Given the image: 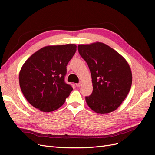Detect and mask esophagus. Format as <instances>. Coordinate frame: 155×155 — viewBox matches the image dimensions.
<instances>
[{
  "label": "esophagus",
  "instance_id": "34e87169",
  "mask_svg": "<svg viewBox=\"0 0 155 155\" xmlns=\"http://www.w3.org/2000/svg\"><path fill=\"white\" fill-rule=\"evenodd\" d=\"M81 85V82H79V83H76V86H77L78 87H80Z\"/></svg>",
  "mask_w": 155,
  "mask_h": 155
}]
</instances>
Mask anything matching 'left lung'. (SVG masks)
Listing matches in <instances>:
<instances>
[{"label":"left lung","mask_w":155,"mask_h":155,"mask_svg":"<svg viewBox=\"0 0 155 155\" xmlns=\"http://www.w3.org/2000/svg\"><path fill=\"white\" fill-rule=\"evenodd\" d=\"M78 51L90 69L93 91L85 97L87 105L97 113L118 109L132 84V73L127 61L108 45L96 42L78 45Z\"/></svg>","instance_id":"obj_1"}]
</instances>
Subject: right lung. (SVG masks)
I'll use <instances>...</instances> for the list:
<instances>
[{
  "mask_svg": "<svg viewBox=\"0 0 155 155\" xmlns=\"http://www.w3.org/2000/svg\"><path fill=\"white\" fill-rule=\"evenodd\" d=\"M76 47L74 44L45 46L26 61L19 73V85L33 107L48 112L64 104L73 90L64 77Z\"/></svg>",
  "mask_w": 155,
  "mask_h": 155,
  "instance_id": "right-lung-1",
  "label": "right lung"
}]
</instances>
